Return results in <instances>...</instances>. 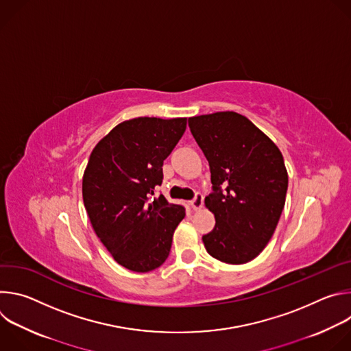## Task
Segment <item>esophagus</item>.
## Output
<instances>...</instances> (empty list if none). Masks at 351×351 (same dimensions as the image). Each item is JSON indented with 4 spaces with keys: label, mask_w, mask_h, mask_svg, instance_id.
Segmentation results:
<instances>
[{
    "label": "esophagus",
    "mask_w": 351,
    "mask_h": 351,
    "mask_svg": "<svg viewBox=\"0 0 351 351\" xmlns=\"http://www.w3.org/2000/svg\"><path fill=\"white\" fill-rule=\"evenodd\" d=\"M203 204H204V197H203V194H199V193H197L194 195V198L190 202V207L193 210H199L203 207Z\"/></svg>",
    "instance_id": "1"
}]
</instances>
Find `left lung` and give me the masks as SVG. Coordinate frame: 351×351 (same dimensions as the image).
Returning <instances> with one entry per match:
<instances>
[{"label": "left lung", "mask_w": 351, "mask_h": 351, "mask_svg": "<svg viewBox=\"0 0 351 351\" xmlns=\"http://www.w3.org/2000/svg\"><path fill=\"white\" fill-rule=\"evenodd\" d=\"M189 128L211 171L206 207L217 222L203 236L206 250L222 263L245 264L265 248L285 207L289 180L282 153L232 111L189 118Z\"/></svg>", "instance_id": "1"}]
</instances>
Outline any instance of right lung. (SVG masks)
Instances as JSON below:
<instances>
[{
	"label": "right lung",
	"instance_id": "add662e5",
	"mask_svg": "<svg viewBox=\"0 0 351 351\" xmlns=\"http://www.w3.org/2000/svg\"><path fill=\"white\" fill-rule=\"evenodd\" d=\"M186 118H134L115 126L90 156L83 203L98 239L133 272L161 267L184 207L160 194L164 160L186 130Z\"/></svg>",
	"mask_w": 351,
	"mask_h": 351
}]
</instances>
